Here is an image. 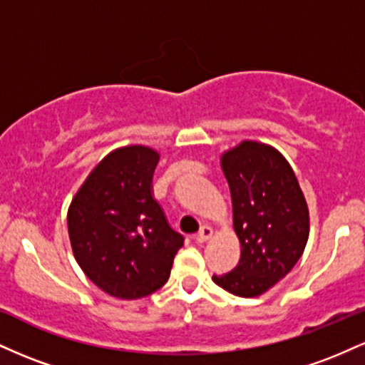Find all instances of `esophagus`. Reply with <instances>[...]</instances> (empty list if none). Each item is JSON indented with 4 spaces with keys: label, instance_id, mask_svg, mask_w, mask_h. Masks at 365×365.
<instances>
[{
    "label": "esophagus",
    "instance_id": "esophagus-1",
    "mask_svg": "<svg viewBox=\"0 0 365 365\" xmlns=\"http://www.w3.org/2000/svg\"><path fill=\"white\" fill-rule=\"evenodd\" d=\"M211 237H212V228H211V226H202V228H200V232L195 235V240L202 244V242H207Z\"/></svg>",
    "mask_w": 365,
    "mask_h": 365
}]
</instances>
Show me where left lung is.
Instances as JSON below:
<instances>
[{"mask_svg":"<svg viewBox=\"0 0 365 365\" xmlns=\"http://www.w3.org/2000/svg\"><path fill=\"white\" fill-rule=\"evenodd\" d=\"M240 261L212 282L233 295L259 297L302 257L311 232L309 207L290 163L273 145L242 140L221 154Z\"/></svg>","mask_w":365,"mask_h":365,"instance_id":"8db88e82","label":"left lung"}]
</instances>
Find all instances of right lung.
Wrapping results in <instances>:
<instances>
[{
    "label": "right lung",
    "mask_w": 365,
    "mask_h": 365,
    "mask_svg": "<svg viewBox=\"0 0 365 365\" xmlns=\"http://www.w3.org/2000/svg\"><path fill=\"white\" fill-rule=\"evenodd\" d=\"M159 153L148 145L111 150L83 180L66 223L75 261L108 295L148 297L170 278L183 237L154 199Z\"/></svg>",
    "instance_id": "right-lung-1"
}]
</instances>
